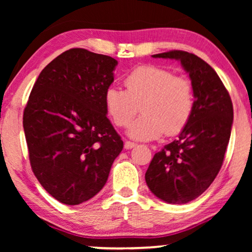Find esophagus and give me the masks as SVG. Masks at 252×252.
Wrapping results in <instances>:
<instances>
[{"mask_svg": "<svg viewBox=\"0 0 252 252\" xmlns=\"http://www.w3.org/2000/svg\"><path fill=\"white\" fill-rule=\"evenodd\" d=\"M135 146H136V144L134 142H130V141H126L125 144H124L125 149H132V148H134Z\"/></svg>", "mask_w": 252, "mask_h": 252, "instance_id": "obj_1", "label": "esophagus"}]
</instances>
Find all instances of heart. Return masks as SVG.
I'll return each instance as SVG.
<instances>
[{
  "instance_id": "heart-1",
  "label": "heart",
  "mask_w": 252,
  "mask_h": 252,
  "mask_svg": "<svg viewBox=\"0 0 252 252\" xmlns=\"http://www.w3.org/2000/svg\"><path fill=\"white\" fill-rule=\"evenodd\" d=\"M126 91L109 87L104 104L112 122L119 127L129 125L142 108L143 115L129 126L127 134L134 140L149 141L166 132L175 135L185 128L194 111V88L190 80L174 75L157 65H141L124 79Z\"/></svg>"
}]
</instances>
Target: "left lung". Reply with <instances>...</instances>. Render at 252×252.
Here are the masks:
<instances>
[{
  "label": "left lung",
  "instance_id": "1",
  "mask_svg": "<svg viewBox=\"0 0 252 252\" xmlns=\"http://www.w3.org/2000/svg\"><path fill=\"white\" fill-rule=\"evenodd\" d=\"M177 60L194 88V111L180 135L155 154L146 172L150 191L168 204L197 198L221 168L233 125V104L217 72L194 54L182 50L153 55Z\"/></svg>",
  "mask_w": 252,
  "mask_h": 252
}]
</instances>
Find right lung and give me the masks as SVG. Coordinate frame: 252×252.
<instances>
[{"label": "right lung", "mask_w": 252, "mask_h": 252, "mask_svg": "<svg viewBox=\"0 0 252 252\" xmlns=\"http://www.w3.org/2000/svg\"><path fill=\"white\" fill-rule=\"evenodd\" d=\"M117 64L106 55L73 48L41 71L31 92L23 117L31 166L63 204L94 197L124 148L104 104Z\"/></svg>", "instance_id": "1"}]
</instances>
